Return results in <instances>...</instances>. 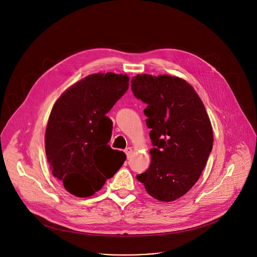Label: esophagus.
<instances>
[{
  "label": "esophagus",
  "instance_id": "1",
  "mask_svg": "<svg viewBox=\"0 0 257 257\" xmlns=\"http://www.w3.org/2000/svg\"><path fill=\"white\" fill-rule=\"evenodd\" d=\"M124 152H125V154H126L127 158L129 159V158H130V156L132 155V149H131V148H127V149H126Z\"/></svg>",
  "mask_w": 257,
  "mask_h": 257
}]
</instances>
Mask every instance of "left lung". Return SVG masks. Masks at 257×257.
Segmentation results:
<instances>
[{
  "mask_svg": "<svg viewBox=\"0 0 257 257\" xmlns=\"http://www.w3.org/2000/svg\"><path fill=\"white\" fill-rule=\"evenodd\" d=\"M131 89L148 104L145 122L154 146L149 170L136 178L154 198L176 200L194 186L212 150L205 107L189 83L174 76L138 74Z\"/></svg>",
  "mask_w": 257,
  "mask_h": 257,
  "instance_id": "1",
  "label": "left lung"
}]
</instances>
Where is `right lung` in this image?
<instances>
[{
	"label": "right lung",
	"instance_id": "right-lung-1",
	"mask_svg": "<svg viewBox=\"0 0 257 257\" xmlns=\"http://www.w3.org/2000/svg\"><path fill=\"white\" fill-rule=\"evenodd\" d=\"M127 75L91 74L56 101L46 130V155L54 177L78 197L98 191L126 156L108 145L113 122L106 114L128 90Z\"/></svg>",
	"mask_w": 257,
	"mask_h": 257
}]
</instances>
